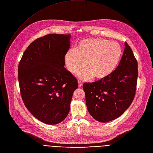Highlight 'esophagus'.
<instances>
[{
    "label": "esophagus",
    "mask_w": 153,
    "mask_h": 153,
    "mask_svg": "<svg viewBox=\"0 0 153 153\" xmlns=\"http://www.w3.org/2000/svg\"><path fill=\"white\" fill-rule=\"evenodd\" d=\"M78 83H79V87H82L83 85V83L80 81H78Z\"/></svg>",
    "instance_id": "1"
}]
</instances>
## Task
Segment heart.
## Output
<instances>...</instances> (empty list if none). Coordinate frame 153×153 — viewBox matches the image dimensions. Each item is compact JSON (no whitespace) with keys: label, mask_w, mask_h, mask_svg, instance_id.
Wrapping results in <instances>:
<instances>
[{"label":"heart","mask_w":153,"mask_h":153,"mask_svg":"<svg viewBox=\"0 0 153 153\" xmlns=\"http://www.w3.org/2000/svg\"><path fill=\"white\" fill-rule=\"evenodd\" d=\"M122 55L120 45L103 39H87L79 42L76 49H69L65 55L68 70L76 74L86 64L87 69L78 77L89 80L93 77L102 80L111 75L118 66Z\"/></svg>","instance_id":"1"}]
</instances>
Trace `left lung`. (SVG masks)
Masks as SVG:
<instances>
[{"mask_svg": "<svg viewBox=\"0 0 153 153\" xmlns=\"http://www.w3.org/2000/svg\"><path fill=\"white\" fill-rule=\"evenodd\" d=\"M125 46L120 61L111 75L104 79L83 85L88 111L98 122L105 123L118 118L134 99L138 62L127 42Z\"/></svg>", "mask_w": 153, "mask_h": 153, "instance_id": "8db88e82", "label": "left lung"}]
</instances>
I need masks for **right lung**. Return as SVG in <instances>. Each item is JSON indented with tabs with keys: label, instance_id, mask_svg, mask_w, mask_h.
<instances>
[{
	"label": "right lung",
	"instance_id": "add662e5",
	"mask_svg": "<svg viewBox=\"0 0 153 153\" xmlns=\"http://www.w3.org/2000/svg\"><path fill=\"white\" fill-rule=\"evenodd\" d=\"M70 34H49L24 51L18 73L20 93L27 110L39 120L55 125L67 116L77 80L65 68Z\"/></svg>",
	"mask_w": 153,
	"mask_h": 153
}]
</instances>
